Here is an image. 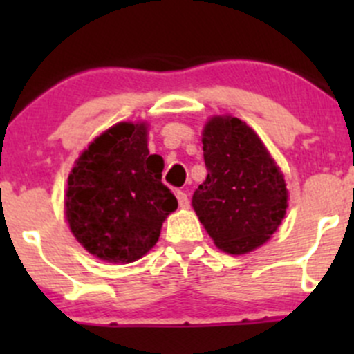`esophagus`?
Instances as JSON below:
<instances>
[{"instance_id": "obj_1", "label": "esophagus", "mask_w": 354, "mask_h": 354, "mask_svg": "<svg viewBox=\"0 0 354 354\" xmlns=\"http://www.w3.org/2000/svg\"><path fill=\"white\" fill-rule=\"evenodd\" d=\"M176 197H178V202H180L181 209H188V207H190V200H188V195L185 194V192L180 190L176 194Z\"/></svg>"}]
</instances>
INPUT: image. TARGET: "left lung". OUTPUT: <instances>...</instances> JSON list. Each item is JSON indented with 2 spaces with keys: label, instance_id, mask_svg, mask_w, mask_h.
Wrapping results in <instances>:
<instances>
[{
  "label": "left lung",
  "instance_id": "1",
  "mask_svg": "<svg viewBox=\"0 0 354 354\" xmlns=\"http://www.w3.org/2000/svg\"><path fill=\"white\" fill-rule=\"evenodd\" d=\"M202 144L207 178L192 198L195 212L221 250L252 252L286 214L283 174L255 131L238 118H212Z\"/></svg>",
  "mask_w": 354,
  "mask_h": 354
}]
</instances>
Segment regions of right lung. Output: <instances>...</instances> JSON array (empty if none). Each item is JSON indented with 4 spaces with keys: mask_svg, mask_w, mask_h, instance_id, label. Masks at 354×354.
I'll use <instances>...</instances> for the list:
<instances>
[{
    "mask_svg": "<svg viewBox=\"0 0 354 354\" xmlns=\"http://www.w3.org/2000/svg\"><path fill=\"white\" fill-rule=\"evenodd\" d=\"M162 160L147 149L144 123H118L78 157L68 176L66 221L87 252L135 262L157 243L178 200L160 181Z\"/></svg>",
    "mask_w": 354,
    "mask_h": 354,
    "instance_id": "obj_1",
    "label": "right lung"
}]
</instances>
